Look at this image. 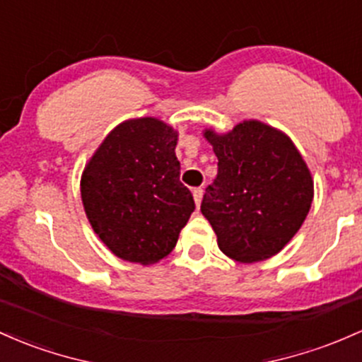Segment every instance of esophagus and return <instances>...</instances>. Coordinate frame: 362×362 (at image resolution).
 <instances>
[{"mask_svg": "<svg viewBox=\"0 0 362 362\" xmlns=\"http://www.w3.org/2000/svg\"><path fill=\"white\" fill-rule=\"evenodd\" d=\"M202 194H204V190H202V187H197L192 190V196H194V202H196V206L199 208L201 206V201H202Z\"/></svg>", "mask_w": 362, "mask_h": 362, "instance_id": "34e87169", "label": "esophagus"}]
</instances>
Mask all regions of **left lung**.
<instances>
[{
  "mask_svg": "<svg viewBox=\"0 0 362 362\" xmlns=\"http://www.w3.org/2000/svg\"><path fill=\"white\" fill-rule=\"evenodd\" d=\"M202 136L218 158V175L201 213L230 259L257 263L275 256L303 226L315 182L292 139L259 120H244Z\"/></svg>",
  "mask_w": 362,
  "mask_h": 362,
  "instance_id": "obj_1",
  "label": "left lung"
}]
</instances>
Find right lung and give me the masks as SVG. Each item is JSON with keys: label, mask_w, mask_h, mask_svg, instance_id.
Masks as SVG:
<instances>
[{"label": "right lung", "mask_w": 362, "mask_h": 362, "mask_svg": "<svg viewBox=\"0 0 362 362\" xmlns=\"http://www.w3.org/2000/svg\"><path fill=\"white\" fill-rule=\"evenodd\" d=\"M177 141V130L160 118H130L118 123L86 163V216L123 261L146 266L168 256L196 208L180 182Z\"/></svg>", "instance_id": "right-lung-1"}]
</instances>
